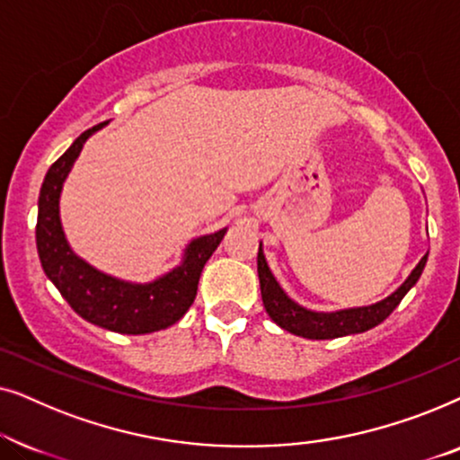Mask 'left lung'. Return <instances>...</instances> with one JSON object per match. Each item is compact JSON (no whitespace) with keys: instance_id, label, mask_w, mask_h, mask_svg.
Wrapping results in <instances>:
<instances>
[{"instance_id":"left-lung-1","label":"left lung","mask_w":460,"mask_h":460,"mask_svg":"<svg viewBox=\"0 0 460 460\" xmlns=\"http://www.w3.org/2000/svg\"><path fill=\"white\" fill-rule=\"evenodd\" d=\"M425 263L427 255L419 261V266L412 270V274L408 276L404 285H402L394 295H389L387 299L379 301V304L368 307H354V310L318 314L304 310V307L287 297L285 291L279 287V282L274 280L272 272H270L266 257L261 253V244L260 251H257V274H260L263 307H266L270 318H272L276 324L282 326V329L288 332H293V335L307 339H337L343 335H354V332H364L373 329L376 324H381L383 320L400 305L404 295L414 287V282L419 280L420 272H423Z\"/></svg>"}]
</instances>
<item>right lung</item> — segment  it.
<instances>
[{"label": "right lung", "mask_w": 460, "mask_h": 460, "mask_svg": "<svg viewBox=\"0 0 460 460\" xmlns=\"http://www.w3.org/2000/svg\"><path fill=\"white\" fill-rule=\"evenodd\" d=\"M102 125H93L92 129L84 131L71 144V148L48 169L40 190V211H37V253L43 272L81 318L125 335H144V332L167 329L184 316L197 297L200 272L222 243L226 228L192 241L186 249L184 263L150 285H128L79 260L68 247L62 232L58 199L62 181L71 172L84 142Z\"/></svg>", "instance_id": "obj_1"}]
</instances>
